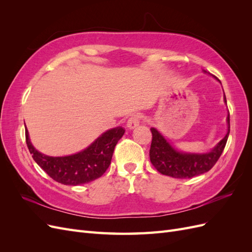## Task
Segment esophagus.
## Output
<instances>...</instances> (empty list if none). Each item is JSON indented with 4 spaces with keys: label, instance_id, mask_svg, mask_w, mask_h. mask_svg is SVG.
<instances>
[{
    "label": "esophagus",
    "instance_id": "34e87169",
    "mask_svg": "<svg viewBox=\"0 0 252 252\" xmlns=\"http://www.w3.org/2000/svg\"><path fill=\"white\" fill-rule=\"evenodd\" d=\"M141 121V116L140 114H132V116L128 119L127 121V127L128 129H134L135 127H138Z\"/></svg>",
    "mask_w": 252,
    "mask_h": 252
}]
</instances>
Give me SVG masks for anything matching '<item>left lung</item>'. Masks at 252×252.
<instances>
[{
  "instance_id": "left-lung-1",
  "label": "left lung",
  "mask_w": 252,
  "mask_h": 252,
  "mask_svg": "<svg viewBox=\"0 0 252 252\" xmlns=\"http://www.w3.org/2000/svg\"><path fill=\"white\" fill-rule=\"evenodd\" d=\"M224 102L227 105L225 94ZM226 121L227 133L224 138L210 151L203 152V154L178 150L171 143L167 141L165 136L157 128L151 127L150 130L152 133V141L149 157L152 165L155 166V168L159 173L175 179H191L196 177V175L209 171L218 162L226 146L228 135L230 132L229 112H228Z\"/></svg>"
}]
</instances>
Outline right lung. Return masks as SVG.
Listing matches in <instances>:
<instances>
[{"instance_id": "1", "label": "right lung", "mask_w": 252, "mask_h": 252, "mask_svg": "<svg viewBox=\"0 0 252 252\" xmlns=\"http://www.w3.org/2000/svg\"><path fill=\"white\" fill-rule=\"evenodd\" d=\"M125 133L121 126L103 132L87 148L74 155L49 157L36 150L25 129L27 147L35 163L51 179L64 185L77 186L93 182L105 173L110 165L113 150Z\"/></svg>"}]
</instances>
